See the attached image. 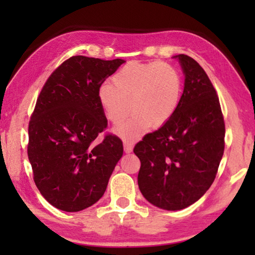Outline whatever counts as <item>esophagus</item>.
I'll use <instances>...</instances> for the list:
<instances>
[{
	"label": "esophagus",
	"instance_id": "obj_1",
	"mask_svg": "<svg viewBox=\"0 0 255 255\" xmlns=\"http://www.w3.org/2000/svg\"><path fill=\"white\" fill-rule=\"evenodd\" d=\"M133 147V141L132 140H129L126 139V138H124V148H125V152L126 153H130L132 150Z\"/></svg>",
	"mask_w": 255,
	"mask_h": 255
}]
</instances>
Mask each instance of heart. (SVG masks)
I'll list each match as a JSON object with an SVG mask.
<instances>
[{
	"label": "heart",
	"instance_id": "obj_1",
	"mask_svg": "<svg viewBox=\"0 0 255 255\" xmlns=\"http://www.w3.org/2000/svg\"><path fill=\"white\" fill-rule=\"evenodd\" d=\"M182 81L178 70L169 63H128L116 73L112 82L99 89V101L110 122L117 124L131 110L133 114L120 124L117 131L124 137H137L149 126L159 128L178 109Z\"/></svg>",
	"mask_w": 255,
	"mask_h": 255
}]
</instances>
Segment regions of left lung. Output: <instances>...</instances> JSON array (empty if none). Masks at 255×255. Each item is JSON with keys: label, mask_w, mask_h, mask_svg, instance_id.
Wrapping results in <instances>:
<instances>
[{"label": "left lung", "mask_w": 255, "mask_h": 255, "mask_svg": "<svg viewBox=\"0 0 255 255\" xmlns=\"http://www.w3.org/2000/svg\"><path fill=\"white\" fill-rule=\"evenodd\" d=\"M179 58L185 75L175 114L135 145L140 161L138 187L150 204L180 210L195 204L213 184L225 148V123L216 90L199 64Z\"/></svg>", "instance_id": "1"}]
</instances>
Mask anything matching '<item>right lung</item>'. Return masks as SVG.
Returning a JSON list of instances; mask_svg holds the SVG:
<instances>
[{
  "mask_svg": "<svg viewBox=\"0 0 255 255\" xmlns=\"http://www.w3.org/2000/svg\"><path fill=\"white\" fill-rule=\"evenodd\" d=\"M123 59L72 56L42 86L29 122L28 157L33 181L51 206L80 211L105 193L123 141L108 127L99 89Z\"/></svg>",
  "mask_w": 255,
  "mask_h": 255,
  "instance_id": "obj_1",
  "label": "right lung"
}]
</instances>
